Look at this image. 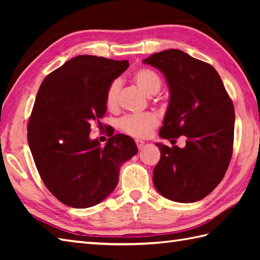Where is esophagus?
Instances as JSON below:
<instances>
[{
  "label": "esophagus",
  "instance_id": "34e87169",
  "mask_svg": "<svg viewBox=\"0 0 260 260\" xmlns=\"http://www.w3.org/2000/svg\"><path fill=\"white\" fill-rule=\"evenodd\" d=\"M135 143H136L137 147H139V150H142V148L144 147V145H145V142L144 141H141V140H136Z\"/></svg>",
  "mask_w": 260,
  "mask_h": 260
}]
</instances>
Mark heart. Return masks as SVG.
<instances>
[{
	"label": "heart",
	"instance_id": "b5f03b06",
	"mask_svg": "<svg viewBox=\"0 0 260 260\" xmlns=\"http://www.w3.org/2000/svg\"><path fill=\"white\" fill-rule=\"evenodd\" d=\"M135 84L146 95L152 96L159 90L162 81L158 75L151 69L141 68L135 71L133 76ZM121 84L119 80H115L110 84L106 93V107L109 110H114L118 106V96ZM158 125V118L155 114L144 113L139 115L125 116L119 121V128L124 133L131 136L145 139L150 135L153 129Z\"/></svg>",
	"mask_w": 260,
	"mask_h": 260
}]
</instances>
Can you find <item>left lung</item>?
I'll list each match as a JSON object with an SVG mask.
<instances>
[{
	"label": "left lung",
	"instance_id": "8db88e82",
	"mask_svg": "<svg viewBox=\"0 0 260 260\" xmlns=\"http://www.w3.org/2000/svg\"><path fill=\"white\" fill-rule=\"evenodd\" d=\"M167 79L170 101L159 136H185L184 147L161 152L153 183L169 200L191 203L212 192L227 172L234 146V104L211 64L170 49L143 60Z\"/></svg>",
	"mask_w": 260,
	"mask_h": 260
}]
</instances>
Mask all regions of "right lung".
Segmentation results:
<instances>
[{
    "label": "right lung",
    "mask_w": 260,
    "mask_h": 260,
    "mask_svg": "<svg viewBox=\"0 0 260 260\" xmlns=\"http://www.w3.org/2000/svg\"><path fill=\"white\" fill-rule=\"evenodd\" d=\"M128 61L75 57L49 74L39 88L27 124V143L43 183L71 208L96 206L114 191L119 168L137 153L132 137L116 134L105 146L90 140L93 121L106 114L110 84Z\"/></svg>",
    "instance_id": "add662e5"
}]
</instances>
